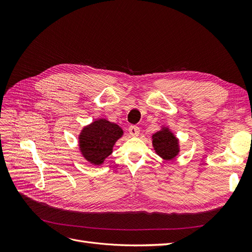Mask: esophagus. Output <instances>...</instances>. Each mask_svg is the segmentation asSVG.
Wrapping results in <instances>:
<instances>
[{
  "label": "esophagus",
  "instance_id": "esophagus-1",
  "mask_svg": "<svg viewBox=\"0 0 252 252\" xmlns=\"http://www.w3.org/2000/svg\"><path fill=\"white\" fill-rule=\"evenodd\" d=\"M129 133L132 136H138L140 134V128L138 126H130L129 127Z\"/></svg>",
  "mask_w": 252,
  "mask_h": 252
}]
</instances>
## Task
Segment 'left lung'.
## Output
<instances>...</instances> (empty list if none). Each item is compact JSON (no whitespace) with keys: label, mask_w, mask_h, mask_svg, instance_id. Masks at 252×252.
Here are the masks:
<instances>
[{"label":"left lung","mask_w":252,"mask_h":252,"mask_svg":"<svg viewBox=\"0 0 252 252\" xmlns=\"http://www.w3.org/2000/svg\"><path fill=\"white\" fill-rule=\"evenodd\" d=\"M151 139L156 154L165 161H171L179 156L180 141L168 126L162 125L159 130L151 135Z\"/></svg>","instance_id":"1"}]
</instances>
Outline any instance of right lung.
Returning <instances> with one entry per match:
<instances>
[{"mask_svg": "<svg viewBox=\"0 0 252 252\" xmlns=\"http://www.w3.org/2000/svg\"><path fill=\"white\" fill-rule=\"evenodd\" d=\"M123 134V129L118 124L106 119H96L84 126L79 134L81 155L90 164L101 166Z\"/></svg>", "mask_w": 252, "mask_h": 252, "instance_id": "right-lung-1", "label": "right lung"}]
</instances>
